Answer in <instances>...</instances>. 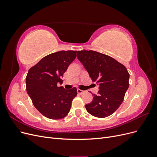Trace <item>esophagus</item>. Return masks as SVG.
Returning <instances> with one entry per match:
<instances>
[{"instance_id": "esophagus-1", "label": "esophagus", "mask_w": 157, "mask_h": 157, "mask_svg": "<svg viewBox=\"0 0 157 157\" xmlns=\"http://www.w3.org/2000/svg\"><path fill=\"white\" fill-rule=\"evenodd\" d=\"M77 93H78V94H80V95H81V94H82L84 93V91H83V90H82L77 89Z\"/></svg>"}]
</instances>
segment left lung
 <instances>
[{
	"instance_id": "1",
	"label": "left lung",
	"mask_w": 157,
	"mask_h": 157,
	"mask_svg": "<svg viewBox=\"0 0 157 157\" xmlns=\"http://www.w3.org/2000/svg\"><path fill=\"white\" fill-rule=\"evenodd\" d=\"M77 57L93 82L99 84L98 95L86 104V111L94 117L110 116L121 105L129 87L130 75L124 65L111 57L93 50L77 52Z\"/></svg>"
}]
</instances>
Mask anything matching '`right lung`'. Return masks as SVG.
<instances>
[{"mask_svg": "<svg viewBox=\"0 0 157 157\" xmlns=\"http://www.w3.org/2000/svg\"><path fill=\"white\" fill-rule=\"evenodd\" d=\"M77 51H59L44 57L29 69L26 77V90L35 108L42 115L57 120L67 116L73 99L77 96L75 87L65 90L57 84L76 58Z\"/></svg>", "mask_w": 157, "mask_h": 157, "instance_id": "obj_1", "label": "right lung"}]
</instances>
